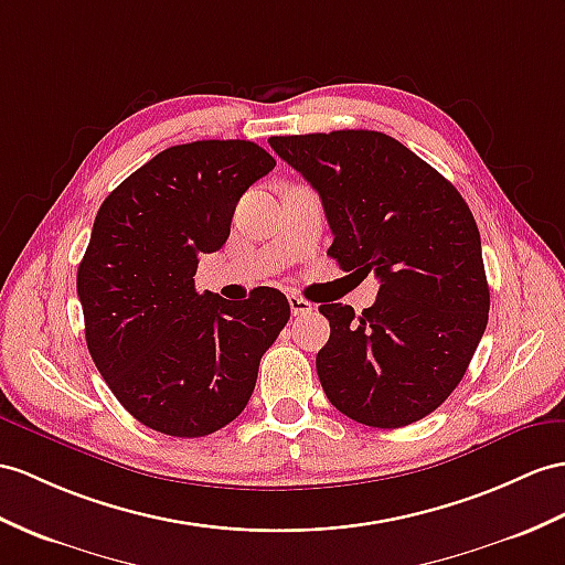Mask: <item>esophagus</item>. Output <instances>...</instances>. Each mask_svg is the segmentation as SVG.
I'll return each mask as SVG.
<instances>
[{
    "mask_svg": "<svg viewBox=\"0 0 565 565\" xmlns=\"http://www.w3.org/2000/svg\"><path fill=\"white\" fill-rule=\"evenodd\" d=\"M287 301H290V311H292V316H307V313H311L313 311V305L311 301H307V299H301L299 295H290L287 297Z\"/></svg>",
    "mask_w": 565,
    "mask_h": 565,
    "instance_id": "obj_1",
    "label": "esophagus"
}]
</instances>
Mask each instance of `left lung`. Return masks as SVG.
<instances>
[{"instance_id": "obj_1", "label": "left lung", "mask_w": 565, "mask_h": 565, "mask_svg": "<svg viewBox=\"0 0 565 565\" xmlns=\"http://www.w3.org/2000/svg\"><path fill=\"white\" fill-rule=\"evenodd\" d=\"M270 148L319 191L342 270L374 273V305H321L330 338L316 354L342 415L397 429L462 381L489 321L475 217L444 174L393 136L369 129L270 136Z\"/></svg>"}]
</instances>
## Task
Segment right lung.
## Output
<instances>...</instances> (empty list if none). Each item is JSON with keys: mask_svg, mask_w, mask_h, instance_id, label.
<instances>
[{"mask_svg": "<svg viewBox=\"0 0 565 565\" xmlns=\"http://www.w3.org/2000/svg\"><path fill=\"white\" fill-rule=\"evenodd\" d=\"M273 168L254 141L172 146L95 215L76 275L86 345L109 391L148 429L199 438L239 417L260 356L290 319L273 287L227 301L194 282L199 256L227 242L237 201Z\"/></svg>", "mask_w": 565, "mask_h": 565, "instance_id": "add662e5", "label": "right lung"}]
</instances>
